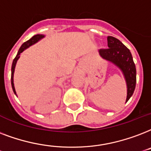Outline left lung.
Returning a JSON list of instances; mask_svg holds the SVG:
<instances>
[{
    "label": "left lung",
    "instance_id": "1",
    "mask_svg": "<svg viewBox=\"0 0 151 151\" xmlns=\"http://www.w3.org/2000/svg\"><path fill=\"white\" fill-rule=\"evenodd\" d=\"M108 49L99 50V54L103 59L117 66L123 72L127 83V99L129 100L134 93L136 84V69L130 50L117 38L108 36Z\"/></svg>",
    "mask_w": 151,
    "mask_h": 151
}]
</instances>
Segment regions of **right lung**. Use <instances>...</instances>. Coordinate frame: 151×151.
Wrapping results in <instances>:
<instances>
[{
  "label": "right lung",
  "instance_id": "1",
  "mask_svg": "<svg viewBox=\"0 0 151 151\" xmlns=\"http://www.w3.org/2000/svg\"><path fill=\"white\" fill-rule=\"evenodd\" d=\"M45 37V35H34L31 39H29L28 41H27L26 42H24L23 45H21L19 50L18 52H17V55L16 57H15V59L13 60V62H12V76H11V83H12V90H13V92L15 93V94H16V90H15V86H14V83H13V76H14V72H15V68H16V65L17 60L19 58V56H20V53L22 52H23L26 49H27L29 46L34 45L35 43L38 42V41L41 40L42 38H43Z\"/></svg>",
  "mask_w": 151,
  "mask_h": 151
}]
</instances>
